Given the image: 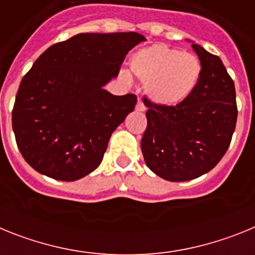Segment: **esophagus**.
I'll use <instances>...</instances> for the list:
<instances>
[{
    "instance_id": "34e87169",
    "label": "esophagus",
    "mask_w": 255,
    "mask_h": 255,
    "mask_svg": "<svg viewBox=\"0 0 255 255\" xmlns=\"http://www.w3.org/2000/svg\"><path fill=\"white\" fill-rule=\"evenodd\" d=\"M136 111H145V106L140 100H138V103H136Z\"/></svg>"
}]
</instances>
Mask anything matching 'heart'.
<instances>
[{
    "instance_id": "obj_1",
    "label": "heart",
    "mask_w": 255,
    "mask_h": 255,
    "mask_svg": "<svg viewBox=\"0 0 255 255\" xmlns=\"http://www.w3.org/2000/svg\"><path fill=\"white\" fill-rule=\"evenodd\" d=\"M131 71L143 84H147L148 96L153 102L176 106L195 91L202 64L193 53L166 44H153L132 56Z\"/></svg>"
}]
</instances>
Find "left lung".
Instances as JSON below:
<instances>
[{"label": "left lung", "mask_w": 255, "mask_h": 255, "mask_svg": "<svg viewBox=\"0 0 255 255\" xmlns=\"http://www.w3.org/2000/svg\"><path fill=\"white\" fill-rule=\"evenodd\" d=\"M202 64L195 91L176 106L144 97L148 107L141 152L148 167L168 181L202 176L229 149L238 119L235 85L218 56L191 44Z\"/></svg>", "instance_id": "1"}]
</instances>
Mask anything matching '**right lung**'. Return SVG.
I'll return each mask as SVG.
<instances>
[{
    "label": "right lung",
    "instance_id": "right-lung-1",
    "mask_svg": "<svg viewBox=\"0 0 255 255\" xmlns=\"http://www.w3.org/2000/svg\"><path fill=\"white\" fill-rule=\"evenodd\" d=\"M139 33H80L47 48L20 83L12 130L31 167L75 181L102 162L108 140L134 111L135 94L114 96L103 85L120 73Z\"/></svg>",
    "mask_w": 255,
    "mask_h": 255
}]
</instances>
